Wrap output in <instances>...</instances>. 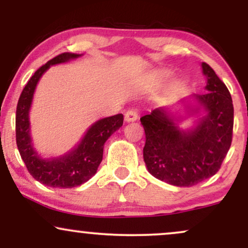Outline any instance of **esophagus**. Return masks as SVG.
Here are the masks:
<instances>
[{"label": "esophagus", "instance_id": "1", "mask_svg": "<svg viewBox=\"0 0 248 248\" xmlns=\"http://www.w3.org/2000/svg\"><path fill=\"white\" fill-rule=\"evenodd\" d=\"M138 118H139L138 110L134 109V108H130V109H128L127 112L124 113V120H126L127 122L135 121Z\"/></svg>", "mask_w": 248, "mask_h": 248}]
</instances>
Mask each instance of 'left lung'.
I'll use <instances>...</instances> for the list:
<instances>
[{
	"label": "left lung",
	"instance_id": "left-lung-1",
	"mask_svg": "<svg viewBox=\"0 0 248 248\" xmlns=\"http://www.w3.org/2000/svg\"><path fill=\"white\" fill-rule=\"evenodd\" d=\"M205 94H195L206 115L197 126L181 130L164 108L140 119L146 133L143 158L154 177L176 186H192L212 177L229 152L233 133V104L226 85L206 62H202ZM197 113L198 108L192 109Z\"/></svg>",
	"mask_w": 248,
	"mask_h": 248
}]
</instances>
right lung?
<instances>
[{
  "instance_id": "1",
  "label": "right lung",
  "mask_w": 248,
  "mask_h": 248,
  "mask_svg": "<svg viewBox=\"0 0 248 248\" xmlns=\"http://www.w3.org/2000/svg\"><path fill=\"white\" fill-rule=\"evenodd\" d=\"M81 55L64 52L36 71L22 91L16 108V143L28 171L36 181L51 187H75L87 182L102 161L104 144L124 124V115L116 114L96 121L90 127L80 143L66 155L44 160L33 149L30 136L29 112L37 82L51 65L76 59Z\"/></svg>"
}]
</instances>
